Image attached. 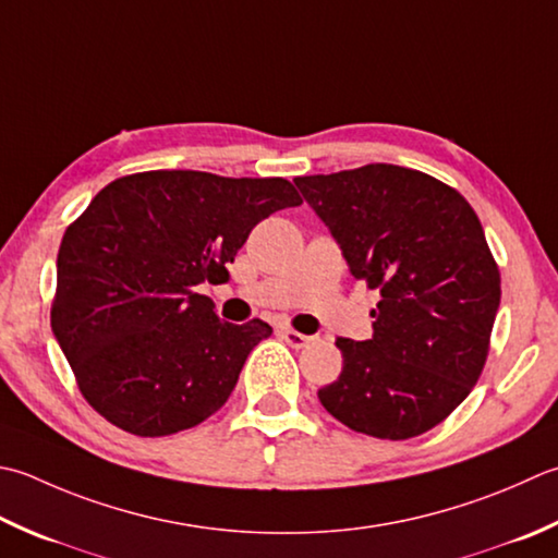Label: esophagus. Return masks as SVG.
<instances>
[{
    "instance_id": "34e87169",
    "label": "esophagus",
    "mask_w": 558,
    "mask_h": 558,
    "mask_svg": "<svg viewBox=\"0 0 558 558\" xmlns=\"http://www.w3.org/2000/svg\"><path fill=\"white\" fill-rule=\"evenodd\" d=\"M280 333L288 341V345H292V348H307L312 343V336H304L294 329H282Z\"/></svg>"
}]
</instances>
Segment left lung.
<instances>
[{"mask_svg":"<svg viewBox=\"0 0 558 558\" xmlns=\"http://www.w3.org/2000/svg\"><path fill=\"white\" fill-rule=\"evenodd\" d=\"M355 280L379 292L373 338H336L322 407L355 433L407 440L469 397L486 365L500 272L460 193L395 163L294 179Z\"/></svg>","mask_w":558,"mask_h":558,"instance_id":"left-lung-1","label":"left lung"}]
</instances>
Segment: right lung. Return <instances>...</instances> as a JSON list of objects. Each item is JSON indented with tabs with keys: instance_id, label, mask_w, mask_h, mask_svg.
<instances>
[{
	"instance_id": "right-lung-1",
	"label": "right lung",
	"mask_w": 558,
	"mask_h": 558,
	"mask_svg": "<svg viewBox=\"0 0 558 558\" xmlns=\"http://www.w3.org/2000/svg\"><path fill=\"white\" fill-rule=\"evenodd\" d=\"M302 205L286 179L142 171L116 179L62 236L50 326L94 411L140 438L210 418L264 338L198 294L225 282L248 232Z\"/></svg>"
}]
</instances>
